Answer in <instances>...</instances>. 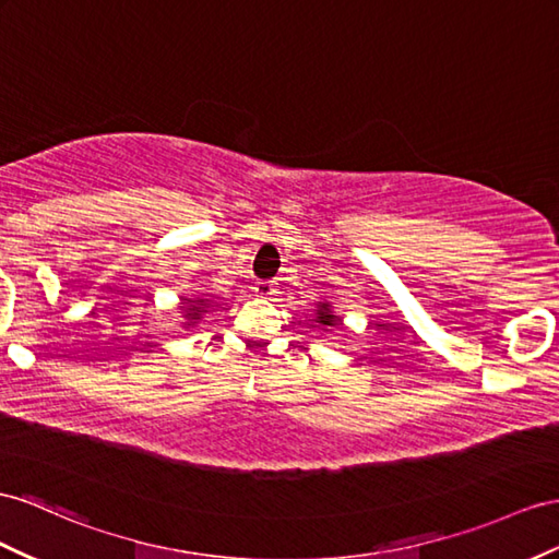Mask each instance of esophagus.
<instances>
[{
  "instance_id": "1",
  "label": "esophagus",
  "mask_w": 559,
  "mask_h": 559,
  "mask_svg": "<svg viewBox=\"0 0 559 559\" xmlns=\"http://www.w3.org/2000/svg\"><path fill=\"white\" fill-rule=\"evenodd\" d=\"M254 293H257V297H271V295L276 293V285L271 283V281H260V283H257Z\"/></svg>"
}]
</instances>
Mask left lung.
Here are the masks:
<instances>
[{"instance_id":"8db88e82","label":"left lung","mask_w":559,"mask_h":559,"mask_svg":"<svg viewBox=\"0 0 559 559\" xmlns=\"http://www.w3.org/2000/svg\"><path fill=\"white\" fill-rule=\"evenodd\" d=\"M317 323L323 328V331H328V328H337L340 325V319L333 313L331 302H319L317 305Z\"/></svg>"}]
</instances>
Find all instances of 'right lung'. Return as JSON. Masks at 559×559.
<instances>
[{"label": "right lung", "instance_id": "1", "mask_svg": "<svg viewBox=\"0 0 559 559\" xmlns=\"http://www.w3.org/2000/svg\"><path fill=\"white\" fill-rule=\"evenodd\" d=\"M183 317L189 319V323L186 325H193L198 319H203V313L210 311V299H203V297H183Z\"/></svg>", "mask_w": 559, "mask_h": 559}]
</instances>
